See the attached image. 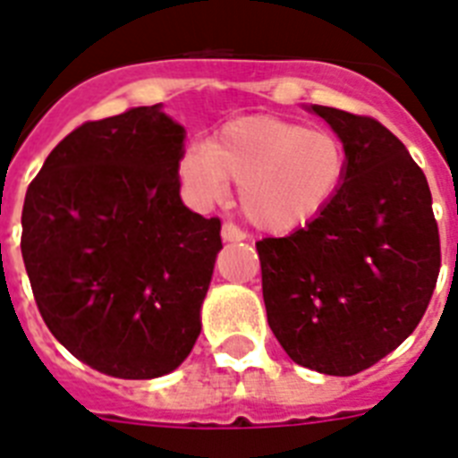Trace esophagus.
I'll return each mask as SVG.
<instances>
[{"label":"esophagus","instance_id":"1","mask_svg":"<svg viewBox=\"0 0 458 458\" xmlns=\"http://www.w3.org/2000/svg\"><path fill=\"white\" fill-rule=\"evenodd\" d=\"M221 237H223V242H242L247 235H244V233H242L237 225H233V223H223Z\"/></svg>","mask_w":458,"mask_h":458}]
</instances>
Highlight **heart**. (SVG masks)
Listing matches in <instances>:
<instances>
[{
  "instance_id": "heart-1",
  "label": "heart",
  "mask_w": 458,
  "mask_h": 458,
  "mask_svg": "<svg viewBox=\"0 0 458 458\" xmlns=\"http://www.w3.org/2000/svg\"><path fill=\"white\" fill-rule=\"evenodd\" d=\"M347 148L330 130L282 116L225 123L207 146H188L179 176L202 205L218 202L237 183V202L251 225L291 233L333 205L347 176Z\"/></svg>"
}]
</instances>
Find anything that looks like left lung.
Listing matches in <instances>:
<instances>
[{"label":"left lung","mask_w":458,"mask_h":458,"mask_svg":"<svg viewBox=\"0 0 458 458\" xmlns=\"http://www.w3.org/2000/svg\"><path fill=\"white\" fill-rule=\"evenodd\" d=\"M307 109L342 140L347 176L305 228L256 242L263 301L298 366L349 377L417 328L440 272V237L428 182L394 132L333 106Z\"/></svg>","instance_id":"1"}]
</instances>
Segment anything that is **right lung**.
<instances>
[{
  "mask_svg": "<svg viewBox=\"0 0 458 458\" xmlns=\"http://www.w3.org/2000/svg\"><path fill=\"white\" fill-rule=\"evenodd\" d=\"M183 140L163 105L83 123L27 188L21 249L37 307L64 349L111 377H163L202 330L221 221L182 202Z\"/></svg>",
  "mask_w": 458,
  "mask_h": 458,
  "instance_id": "add662e5",
  "label": "right lung"
}]
</instances>
